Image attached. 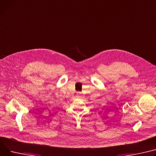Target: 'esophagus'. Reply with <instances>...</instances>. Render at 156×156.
Returning a JSON list of instances; mask_svg holds the SVG:
<instances>
[{
  "instance_id": "34e87169",
  "label": "esophagus",
  "mask_w": 156,
  "mask_h": 156,
  "mask_svg": "<svg viewBox=\"0 0 156 156\" xmlns=\"http://www.w3.org/2000/svg\"><path fill=\"white\" fill-rule=\"evenodd\" d=\"M77 96L78 97H80V95H81V92H80V91H78V92H77Z\"/></svg>"
}]
</instances>
